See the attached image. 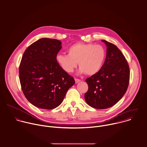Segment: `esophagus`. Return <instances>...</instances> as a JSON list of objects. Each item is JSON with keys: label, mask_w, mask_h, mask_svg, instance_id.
Masks as SVG:
<instances>
[{"label": "esophagus", "mask_w": 147, "mask_h": 147, "mask_svg": "<svg viewBox=\"0 0 147 147\" xmlns=\"http://www.w3.org/2000/svg\"><path fill=\"white\" fill-rule=\"evenodd\" d=\"M74 80H75V82H76V84H77V83H78L79 82H80V81H81V80H80L77 79V78H75Z\"/></svg>", "instance_id": "1"}]
</instances>
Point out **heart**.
Wrapping results in <instances>:
<instances>
[{
    "label": "heart",
    "instance_id": "heart-1",
    "mask_svg": "<svg viewBox=\"0 0 147 147\" xmlns=\"http://www.w3.org/2000/svg\"><path fill=\"white\" fill-rule=\"evenodd\" d=\"M67 54H58V65L67 73H71L78 63L80 73L93 76L101 69L106 57L105 49L99 45L77 43L67 49Z\"/></svg>",
    "mask_w": 147,
    "mask_h": 147
}]
</instances>
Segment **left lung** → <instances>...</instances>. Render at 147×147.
Wrapping results in <instances>:
<instances>
[{"instance_id": "8db88e82", "label": "left lung", "mask_w": 147, "mask_h": 147, "mask_svg": "<svg viewBox=\"0 0 147 147\" xmlns=\"http://www.w3.org/2000/svg\"><path fill=\"white\" fill-rule=\"evenodd\" d=\"M107 46V55L100 70L85 81L88 90L85 100L90 107L103 109L118 102L129 85V67L121 51L115 45L102 40Z\"/></svg>"}]
</instances>
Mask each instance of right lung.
Returning a JSON list of instances; mask_svg holds the SVG:
<instances>
[{
    "label": "right lung",
    "mask_w": 147,
    "mask_h": 147,
    "mask_svg": "<svg viewBox=\"0 0 147 147\" xmlns=\"http://www.w3.org/2000/svg\"><path fill=\"white\" fill-rule=\"evenodd\" d=\"M61 45L57 39L41 38L29 46L22 58L19 70L22 89L27 100L37 108H57L75 84L73 77L57 62Z\"/></svg>",
    "instance_id": "1"
}]
</instances>
